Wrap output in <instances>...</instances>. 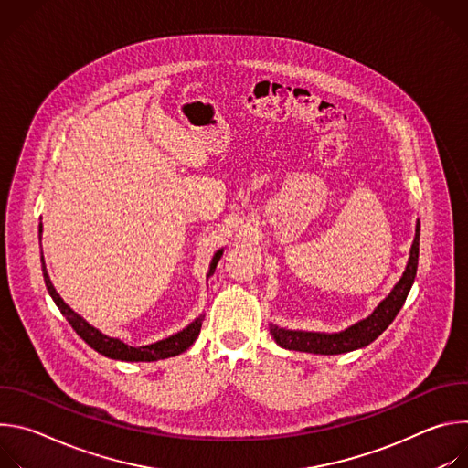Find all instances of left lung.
I'll use <instances>...</instances> for the list:
<instances>
[{"mask_svg":"<svg viewBox=\"0 0 468 468\" xmlns=\"http://www.w3.org/2000/svg\"><path fill=\"white\" fill-rule=\"evenodd\" d=\"M419 244H420V222L417 220L415 239L410 250V259L402 278L398 280L392 291L378 303V307L367 318L335 333L287 329V327L271 324V333L276 345H280L285 350H296V352H307V354H318V356H337V354H346V352H354L368 346L388 327V324L394 320L398 311L402 309L413 287V282L417 276V266H419Z\"/></svg>","mask_w":468,"mask_h":468,"instance_id":"1","label":"left lung"}]
</instances>
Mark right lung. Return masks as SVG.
I'll return each mask as SVG.
<instances>
[{
    "mask_svg": "<svg viewBox=\"0 0 468 468\" xmlns=\"http://www.w3.org/2000/svg\"><path fill=\"white\" fill-rule=\"evenodd\" d=\"M38 235H40V240H42V224L38 226ZM224 253V248L217 250V253L213 255L211 259V264H209V272H207V278H211L215 274V269L217 264L220 261ZM40 262H42V274H44V283H46V289L49 292V296L53 298L55 305L58 307V311L62 313V316L69 320V324L74 327V331L78 333V335L90 346L94 348L98 354L109 357V359H118V361H159V359H166V357H174V356H179L183 354L199 335V329H202V322L206 318V314H199L197 318H194L186 327H183L181 331L174 333V335L166 337V339H161L157 343H152V345H144V346H129L125 345L123 341L120 339H114V337H109L105 335V333H101L98 327L90 325L81 314H78L69 303H64V300L58 296V292L55 291L51 280H49V274H48V269H46V262H44V255H40Z\"/></svg>",
    "mask_w": 468,
    "mask_h": 468,
    "instance_id": "right-lung-1",
    "label": "right lung"
}]
</instances>
